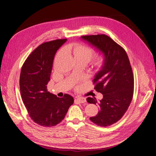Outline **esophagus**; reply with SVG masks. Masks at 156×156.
I'll return each instance as SVG.
<instances>
[{"label": "esophagus", "mask_w": 156, "mask_h": 156, "mask_svg": "<svg viewBox=\"0 0 156 156\" xmlns=\"http://www.w3.org/2000/svg\"><path fill=\"white\" fill-rule=\"evenodd\" d=\"M76 100L80 103H85L87 101L86 98H77Z\"/></svg>", "instance_id": "obj_1"}]
</instances>
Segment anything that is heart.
I'll return each instance as SVG.
<instances>
[{
    "label": "heart",
    "mask_w": 156,
    "mask_h": 156,
    "mask_svg": "<svg viewBox=\"0 0 156 156\" xmlns=\"http://www.w3.org/2000/svg\"><path fill=\"white\" fill-rule=\"evenodd\" d=\"M68 50L70 51L73 55L74 58H80L88 62V61L91 59L92 55H93V50L91 48L88 46L79 44H75L72 45H71L68 48ZM62 53V51H60L56 56L55 60L58 59V58ZM103 56L102 55H98L94 58L93 62L94 67L96 69H99L101 67L103 63Z\"/></svg>",
    "instance_id": "b5f03b06"
}]
</instances>
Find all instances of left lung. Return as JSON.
I'll use <instances>...</instances> for the list:
<instances>
[{"mask_svg": "<svg viewBox=\"0 0 156 156\" xmlns=\"http://www.w3.org/2000/svg\"><path fill=\"white\" fill-rule=\"evenodd\" d=\"M81 39L103 56V63L94 75L95 88L103 94L102 100L88 98L89 103L99 105L98 115L90 119L101 127L116 123L123 116L133 98L134 80L125 50L105 35L83 36Z\"/></svg>", "mask_w": 156, "mask_h": 156, "instance_id": "left-lung-1", "label": "left lung"}]
</instances>
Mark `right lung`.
<instances>
[{
	"label": "right lung",
	"instance_id": "add662e5",
	"mask_svg": "<svg viewBox=\"0 0 156 156\" xmlns=\"http://www.w3.org/2000/svg\"><path fill=\"white\" fill-rule=\"evenodd\" d=\"M67 39L45 42L32 51L23 64L20 79L22 100L35 123L44 127L59 124L73 105V98H58L48 91L53 60L57 50Z\"/></svg>",
	"mask_w": 156,
	"mask_h": 156
}]
</instances>
